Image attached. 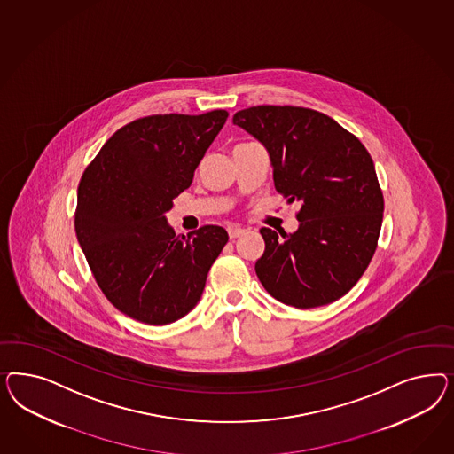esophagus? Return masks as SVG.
I'll use <instances>...</instances> for the list:
<instances>
[{"label":"esophagus","mask_w":454,"mask_h":454,"mask_svg":"<svg viewBox=\"0 0 454 454\" xmlns=\"http://www.w3.org/2000/svg\"><path fill=\"white\" fill-rule=\"evenodd\" d=\"M247 233V230L245 228H241V226H230L228 228V234H230V238L234 239V238H239V236H243V234Z\"/></svg>","instance_id":"34e87169"}]
</instances>
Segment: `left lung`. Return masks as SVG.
<instances>
[{
  "instance_id": "1",
  "label": "left lung",
  "mask_w": 454,
  "mask_h": 454,
  "mask_svg": "<svg viewBox=\"0 0 454 454\" xmlns=\"http://www.w3.org/2000/svg\"><path fill=\"white\" fill-rule=\"evenodd\" d=\"M233 123L270 153L276 192L301 205L294 233L260 230L262 286L300 309L340 300L366 271L381 231L385 200L370 153L333 118L301 106H253Z\"/></svg>"
}]
</instances>
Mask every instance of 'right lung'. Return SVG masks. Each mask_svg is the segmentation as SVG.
I'll use <instances>...</instances> for the list:
<instances>
[{
  "mask_svg": "<svg viewBox=\"0 0 454 454\" xmlns=\"http://www.w3.org/2000/svg\"><path fill=\"white\" fill-rule=\"evenodd\" d=\"M226 118L224 110L139 118L120 128L84 169L76 238L98 286L126 317L169 325L200 301L228 233L207 224L184 238L165 213L190 188Z\"/></svg>",
  "mask_w": 454,
  "mask_h": 454,
  "instance_id": "obj_1",
  "label": "right lung"
}]
</instances>
